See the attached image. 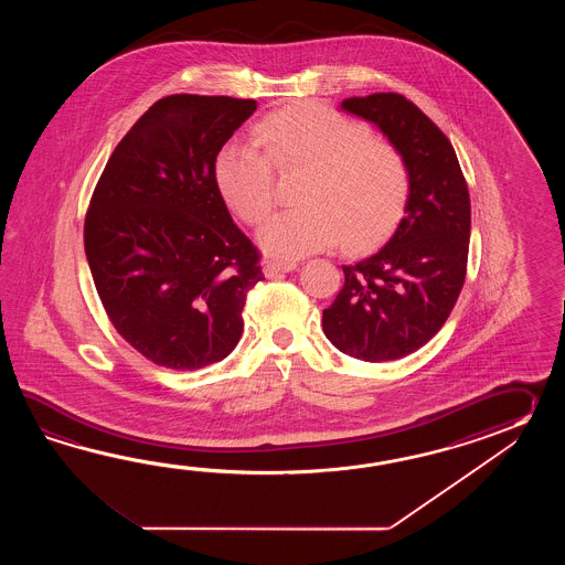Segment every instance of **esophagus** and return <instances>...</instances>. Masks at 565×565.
Instances as JSON below:
<instances>
[{"instance_id": "obj_1", "label": "esophagus", "mask_w": 565, "mask_h": 565, "mask_svg": "<svg viewBox=\"0 0 565 565\" xmlns=\"http://www.w3.org/2000/svg\"><path fill=\"white\" fill-rule=\"evenodd\" d=\"M297 268V263H290V260H266L263 270H265V277L275 278L282 273H290Z\"/></svg>"}]
</instances>
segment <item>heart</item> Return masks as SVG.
<instances>
[{
    "label": "heart",
    "instance_id": "1",
    "mask_svg": "<svg viewBox=\"0 0 565 565\" xmlns=\"http://www.w3.org/2000/svg\"><path fill=\"white\" fill-rule=\"evenodd\" d=\"M253 143L230 141L216 157L224 200L248 224H260L277 202L275 171H302L297 210L266 222L258 242L266 253L300 258L343 238L365 248L390 234L409 198V169L396 145L335 108L302 103L260 120Z\"/></svg>",
    "mask_w": 565,
    "mask_h": 565
}]
</instances>
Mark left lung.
<instances>
[{
  "instance_id": "obj_1",
  "label": "left lung",
  "mask_w": 565,
  "mask_h": 565,
  "mask_svg": "<svg viewBox=\"0 0 565 565\" xmlns=\"http://www.w3.org/2000/svg\"><path fill=\"white\" fill-rule=\"evenodd\" d=\"M341 108L396 145L412 185L394 236L372 256L343 266L345 282L323 311V331L349 358L399 360L440 331L462 290L469 188L445 132L406 96H351Z\"/></svg>"
}]
</instances>
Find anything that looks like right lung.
Instances as JSON below:
<instances>
[{"mask_svg": "<svg viewBox=\"0 0 565 565\" xmlns=\"http://www.w3.org/2000/svg\"><path fill=\"white\" fill-rule=\"evenodd\" d=\"M253 98L171 95L115 147L85 220V253L113 327L178 372L222 361L241 341L260 254L230 216L216 157Z\"/></svg>", "mask_w": 565, "mask_h": 565, "instance_id": "1", "label": "right lung"}]
</instances>
